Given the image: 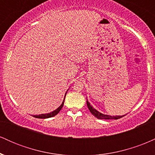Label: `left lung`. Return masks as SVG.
Returning <instances> with one entry per match:
<instances>
[{
	"instance_id": "1",
	"label": "left lung",
	"mask_w": 155,
	"mask_h": 155,
	"mask_svg": "<svg viewBox=\"0 0 155 155\" xmlns=\"http://www.w3.org/2000/svg\"><path fill=\"white\" fill-rule=\"evenodd\" d=\"M87 105L88 106V108L89 110H90V111L91 112L92 114H93L94 117H97V119H100V120H118V119H120L122 118V117L124 116H109V115H106V114H101L100 112H98L97 111V110H95V108H92L91 105L90 104V103L88 102L87 101Z\"/></svg>"
}]
</instances>
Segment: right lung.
Returning <instances> with one entry per match:
<instances>
[{"label":"right lung","mask_w":155,"mask_h":155,"mask_svg":"<svg viewBox=\"0 0 155 155\" xmlns=\"http://www.w3.org/2000/svg\"><path fill=\"white\" fill-rule=\"evenodd\" d=\"M65 95H66V94H65ZM64 101H65V99H64ZM64 101H63V104H61V106H60L59 108H57L56 110H54V111L51 112V113H49V114H45L35 115L34 117H35V118H39V119H46V118H49V117H52L55 116V115H57L58 113H59V111L61 110V108H63V104H64Z\"/></svg>","instance_id":"right-lung-1"}]
</instances>
